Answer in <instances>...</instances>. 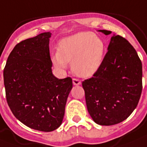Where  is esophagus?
<instances>
[{
    "instance_id": "34e87169",
    "label": "esophagus",
    "mask_w": 147,
    "mask_h": 147,
    "mask_svg": "<svg viewBox=\"0 0 147 147\" xmlns=\"http://www.w3.org/2000/svg\"><path fill=\"white\" fill-rule=\"evenodd\" d=\"M73 83H74V85H75V86L80 85L81 81L79 79H77V78H74V79H73Z\"/></svg>"
}]
</instances>
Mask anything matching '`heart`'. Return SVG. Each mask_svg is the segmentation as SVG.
<instances>
[{
  "label": "heart",
  "mask_w": 147,
  "mask_h": 147,
  "mask_svg": "<svg viewBox=\"0 0 147 147\" xmlns=\"http://www.w3.org/2000/svg\"><path fill=\"white\" fill-rule=\"evenodd\" d=\"M105 49V43L99 36L90 32H80L60 42L53 63L56 67L64 70L67 62H71V68L76 74L90 77L100 67Z\"/></svg>",
  "instance_id": "1"
}]
</instances>
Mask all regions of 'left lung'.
<instances>
[{"mask_svg": "<svg viewBox=\"0 0 147 147\" xmlns=\"http://www.w3.org/2000/svg\"><path fill=\"white\" fill-rule=\"evenodd\" d=\"M82 86L96 124L110 126L127 119L137 106L143 88L142 63L134 48L124 37L112 36L100 67Z\"/></svg>", "mask_w": 147, "mask_h": 147, "instance_id": "obj_1", "label": "left lung"}]
</instances>
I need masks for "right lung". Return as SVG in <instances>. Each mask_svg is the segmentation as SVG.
<instances>
[{
	"label": "right lung",
	"instance_id": "right-lung-1",
	"mask_svg": "<svg viewBox=\"0 0 147 147\" xmlns=\"http://www.w3.org/2000/svg\"><path fill=\"white\" fill-rule=\"evenodd\" d=\"M50 32L16 44L3 70L6 98L13 115L30 128L50 132L59 127L73 87L70 77L52 74Z\"/></svg>",
	"mask_w": 147,
	"mask_h": 147
}]
</instances>
